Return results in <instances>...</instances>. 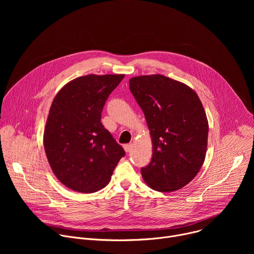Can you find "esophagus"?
Here are the masks:
<instances>
[{
	"instance_id": "1",
	"label": "esophagus",
	"mask_w": 254,
	"mask_h": 254,
	"mask_svg": "<svg viewBox=\"0 0 254 254\" xmlns=\"http://www.w3.org/2000/svg\"><path fill=\"white\" fill-rule=\"evenodd\" d=\"M124 149H125V151H126L127 153H129V152H131V150H132V144H131V143H127V144H125V146H124Z\"/></svg>"
}]
</instances>
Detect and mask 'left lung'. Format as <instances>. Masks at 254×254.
Segmentation results:
<instances>
[{"mask_svg": "<svg viewBox=\"0 0 254 254\" xmlns=\"http://www.w3.org/2000/svg\"><path fill=\"white\" fill-rule=\"evenodd\" d=\"M129 89L152 136L151 163L140 169L147 185L160 192L185 187L200 171L207 151L208 121L197 93L161 74L135 76Z\"/></svg>", "mask_w": 254, "mask_h": 254, "instance_id": "8db88e82", "label": "left lung"}]
</instances>
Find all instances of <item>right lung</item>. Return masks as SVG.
Returning <instances> with one entry per match:
<instances>
[{
	"label": "right lung",
	"mask_w": 254,
	"mask_h": 254,
	"mask_svg": "<svg viewBox=\"0 0 254 254\" xmlns=\"http://www.w3.org/2000/svg\"><path fill=\"white\" fill-rule=\"evenodd\" d=\"M125 74H89L65 84L51 104L44 149L60 182L79 193H93L111 181L125 156L100 123L105 101Z\"/></svg>",
	"instance_id": "add662e5"
}]
</instances>
